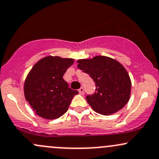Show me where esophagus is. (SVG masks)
Instances as JSON below:
<instances>
[{"mask_svg":"<svg viewBox=\"0 0 159 159\" xmlns=\"http://www.w3.org/2000/svg\"><path fill=\"white\" fill-rule=\"evenodd\" d=\"M79 93H80V95H84V93H84V89H83V87H81V88L80 89H79Z\"/></svg>","mask_w":159,"mask_h":159,"instance_id":"obj_1","label":"esophagus"}]
</instances>
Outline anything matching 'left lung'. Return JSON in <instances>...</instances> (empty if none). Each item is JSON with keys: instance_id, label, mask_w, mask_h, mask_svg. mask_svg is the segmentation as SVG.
<instances>
[{"instance_id": "8db88e82", "label": "left lung", "mask_w": 159, "mask_h": 159, "mask_svg": "<svg viewBox=\"0 0 159 159\" xmlns=\"http://www.w3.org/2000/svg\"><path fill=\"white\" fill-rule=\"evenodd\" d=\"M78 68L89 75L95 84L93 95L86 101L95 111L108 115L118 111L129 99L131 81L125 68L118 61L105 56L77 61Z\"/></svg>"}]
</instances>
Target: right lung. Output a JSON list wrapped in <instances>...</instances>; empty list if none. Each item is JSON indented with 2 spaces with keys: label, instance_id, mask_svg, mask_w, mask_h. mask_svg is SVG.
<instances>
[{
  "label": "right lung",
  "instance_id": "right-lung-1",
  "mask_svg": "<svg viewBox=\"0 0 159 159\" xmlns=\"http://www.w3.org/2000/svg\"><path fill=\"white\" fill-rule=\"evenodd\" d=\"M73 62L70 58L48 56L32 68L25 81L24 95L37 115L54 120L66 113L73 96L79 93L63 79Z\"/></svg>",
  "mask_w": 159,
  "mask_h": 159
}]
</instances>
